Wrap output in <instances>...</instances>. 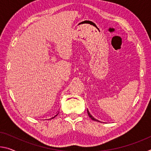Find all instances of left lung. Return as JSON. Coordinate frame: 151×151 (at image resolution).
Wrapping results in <instances>:
<instances>
[{"mask_svg": "<svg viewBox=\"0 0 151 151\" xmlns=\"http://www.w3.org/2000/svg\"><path fill=\"white\" fill-rule=\"evenodd\" d=\"M87 114H88V116H89V118H91V119H93V120H94V121H97V122H99V120H97V119H95V118H93V117L91 116V115L90 114L89 111H88V109H87Z\"/></svg>", "mask_w": 151, "mask_h": 151, "instance_id": "obj_1", "label": "left lung"}]
</instances>
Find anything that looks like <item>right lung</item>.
Masks as SVG:
<instances>
[{
  "instance_id": "add662e5",
  "label": "right lung",
  "mask_w": 151,
  "mask_h": 151,
  "mask_svg": "<svg viewBox=\"0 0 151 151\" xmlns=\"http://www.w3.org/2000/svg\"><path fill=\"white\" fill-rule=\"evenodd\" d=\"M58 114H56V116H54V117H53V118H50V119H52V118H55V117H56V116H58Z\"/></svg>"
}]
</instances>
